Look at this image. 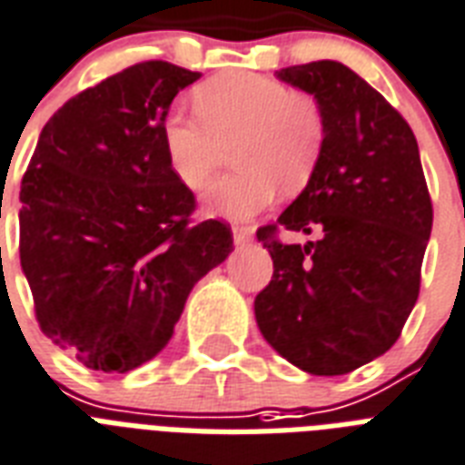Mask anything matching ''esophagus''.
I'll return each mask as SVG.
<instances>
[{"label": "esophagus", "instance_id": "esophagus-1", "mask_svg": "<svg viewBox=\"0 0 465 465\" xmlns=\"http://www.w3.org/2000/svg\"><path fill=\"white\" fill-rule=\"evenodd\" d=\"M252 235H254V230L252 228H244V225H235V228H232V240H235V244L250 242Z\"/></svg>", "mask_w": 465, "mask_h": 465}]
</instances>
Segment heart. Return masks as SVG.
Wrapping results in <instances>:
<instances>
[{"label":"heart","mask_w":465,"mask_h":465,"mask_svg":"<svg viewBox=\"0 0 465 465\" xmlns=\"http://www.w3.org/2000/svg\"><path fill=\"white\" fill-rule=\"evenodd\" d=\"M201 121L169 114L162 121V147L172 174L186 189H203L232 145L240 167L208 189L206 208L223 218H250L286 192L303 189L318 164L325 124L311 96L276 79L230 72L203 82L193 94Z\"/></svg>","instance_id":"b5f03b06"}]
</instances>
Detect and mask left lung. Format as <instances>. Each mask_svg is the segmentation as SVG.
I'll return each mask as SVG.
<instances>
[{"label": "left lung", "mask_w": 465, "mask_h": 465, "mask_svg": "<svg viewBox=\"0 0 465 465\" xmlns=\"http://www.w3.org/2000/svg\"><path fill=\"white\" fill-rule=\"evenodd\" d=\"M276 79L315 99L325 138L303 192L257 232L273 276L254 298V318L286 361L341 376L386 354L415 308L430 192L408 121L347 64H293ZM276 227L321 237L283 245Z\"/></svg>", "instance_id": "left-lung-1"}]
</instances>
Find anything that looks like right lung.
<instances>
[{
    "label": "right lung",
    "mask_w": 465,
    "mask_h": 465,
    "mask_svg": "<svg viewBox=\"0 0 465 465\" xmlns=\"http://www.w3.org/2000/svg\"><path fill=\"white\" fill-rule=\"evenodd\" d=\"M201 72L150 60L64 104L21 182V269L35 318L86 369L125 373L174 334L199 279L228 259L225 223L189 225L162 121Z\"/></svg>",
    "instance_id": "right-lung-1"
}]
</instances>
